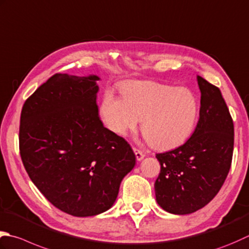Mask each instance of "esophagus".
Returning a JSON list of instances; mask_svg holds the SVG:
<instances>
[{
	"mask_svg": "<svg viewBox=\"0 0 249 249\" xmlns=\"http://www.w3.org/2000/svg\"><path fill=\"white\" fill-rule=\"evenodd\" d=\"M134 152L136 154V158H137L138 160H141L143 158H144V153L142 152V151L137 149V148H134Z\"/></svg>",
	"mask_w": 249,
	"mask_h": 249,
	"instance_id": "esophagus-1",
	"label": "esophagus"
}]
</instances>
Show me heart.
<instances>
[{
    "instance_id": "heart-1",
    "label": "heart",
    "mask_w": 249,
    "mask_h": 249,
    "mask_svg": "<svg viewBox=\"0 0 249 249\" xmlns=\"http://www.w3.org/2000/svg\"><path fill=\"white\" fill-rule=\"evenodd\" d=\"M122 98L107 92L101 104L106 125L125 136L141 120V131L155 149L178 147L189 139L198 118V101L187 87L157 82H129L121 86Z\"/></svg>"
}]
</instances>
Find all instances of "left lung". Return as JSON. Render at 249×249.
I'll return each instance as SVG.
<instances>
[{
    "label": "left lung",
    "instance_id": "1",
    "mask_svg": "<svg viewBox=\"0 0 249 249\" xmlns=\"http://www.w3.org/2000/svg\"><path fill=\"white\" fill-rule=\"evenodd\" d=\"M201 90L199 119L193 134L180 147L158 153L160 172L155 197L164 211L187 215L212 201L231 167L234 126L220 89L197 75Z\"/></svg>",
    "mask_w": 249,
    "mask_h": 249
}]
</instances>
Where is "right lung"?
Wrapping results in <instances>:
<instances>
[{
	"mask_svg": "<svg viewBox=\"0 0 249 249\" xmlns=\"http://www.w3.org/2000/svg\"><path fill=\"white\" fill-rule=\"evenodd\" d=\"M98 80L56 73L20 115L19 151L29 177L53 206L75 217L108 211L136 164L127 141L100 121Z\"/></svg>",
	"mask_w": 249,
	"mask_h": 249,
	"instance_id": "right-lung-1",
	"label": "right lung"
}]
</instances>
